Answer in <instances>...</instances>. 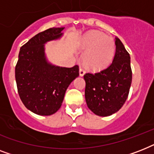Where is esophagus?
Listing matches in <instances>:
<instances>
[{"mask_svg": "<svg viewBox=\"0 0 154 154\" xmlns=\"http://www.w3.org/2000/svg\"><path fill=\"white\" fill-rule=\"evenodd\" d=\"M85 69H83V68H80V69H79V74L81 77H83L85 75Z\"/></svg>", "mask_w": 154, "mask_h": 154, "instance_id": "34e87169", "label": "esophagus"}]
</instances>
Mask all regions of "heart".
I'll use <instances>...</instances> for the list:
<instances>
[{
	"instance_id": "b5f03b06",
	"label": "heart",
	"mask_w": 154,
	"mask_h": 154,
	"mask_svg": "<svg viewBox=\"0 0 154 154\" xmlns=\"http://www.w3.org/2000/svg\"><path fill=\"white\" fill-rule=\"evenodd\" d=\"M81 46L85 50L82 60L87 68L98 70L107 66L114 57L115 42L111 37L91 31L82 37Z\"/></svg>"
}]
</instances>
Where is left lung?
<instances>
[{"mask_svg": "<svg viewBox=\"0 0 154 154\" xmlns=\"http://www.w3.org/2000/svg\"><path fill=\"white\" fill-rule=\"evenodd\" d=\"M111 65L101 72L85 73V97L87 105L97 116L107 117L123 106L132 82L130 56L119 38Z\"/></svg>", "mask_w": 154, "mask_h": 154, "instance_id": "8db88e82", "label": "left lung"}]
</instances>
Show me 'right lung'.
Instances as JSON below:
<instances>
[{"label": "right lung", "mask_w": 154, "mask_h": 154, "mask_svg": "<svg viewBox=\"0 0 154 154\" xmlns=\"http://www.w3.org/2000/svg\"><path fill=\"white\" fill-rule=\"evenodd\" d=\"M64 27L50 28L20 47L15 68L20 98L31 112L42 116L55 113L61 106L70 83L79 76V67L57 66L48 61L45 44L62 37Z\"/></svg>", "instance_id": "add662e5"}]
</instances>
